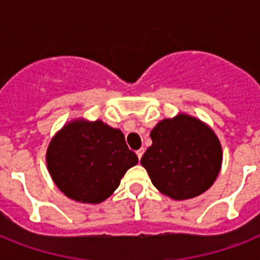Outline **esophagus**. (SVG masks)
I'll return each mask as SVG.
<instances>
[{
  "label": "esophagus",
  "mask_w": 260,
  "mask_h": 260,
  "mask_svg": "<svg viewBox=\"0 0 260 260\" xmlns=\"http://www.w3.org/2000/svg\"><path fill=\"white\" fill-rule=\"evenodd\" d=\"M136 154H138V158H139V160H140V159H142V156H143V154H144V148H140V150H139Z\"/></svg>",
  "instance_id": "esophagus-1"
}]
</instances>
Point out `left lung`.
I'll list each match as a JSON object with an SVG mask.
<instances>
[{"label":"left lung","mask_w":260,"mask_h":260,"mask_svg":"<svg viewBox=\"0 0 260 260\" xmlns=\"http://www.w3.org/2000/svg\"><path fill=\"white\" fill-rule=\"evenodd\" d=\"M152 146L143 155L154 186L174 200L197 197L217 178L222 152L217 136L197 118L179 114L151 131Z\"/></svg>","instance_id":"1"}]
</instances>
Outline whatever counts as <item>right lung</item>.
Returning a JSON list of instances; mask_svg holds the SVG:
<instances>
[{"mask_svg":"<svg viewBox=\"0 0 260 260\" xmlns=\"http://www.w3.org/2000/svg\"><path fill=\"white\" fill-rule=\"evenodd\" d=\"M138 160L121 131L102 121L67 124L47 150V166L56 186L71 200L86 204L109 197Z\"/></svg>","mask_w":260,"mask_h":260,"instance_id":"right-lung-1","label":"right lung"}]
</instances>
